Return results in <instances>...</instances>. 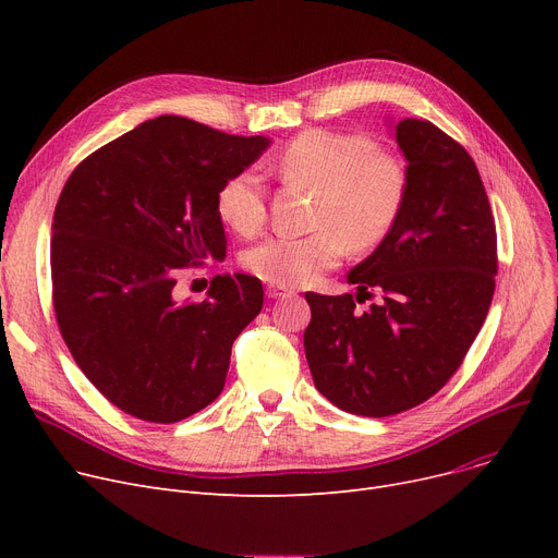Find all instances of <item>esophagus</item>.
<instances>
[{
  "label": "esophagus",
  "instance_id": "1",
  "mask_svg": "<svg viewBox=\"0 0 558 558\" xmlns=\"http://www.w3.org/2000/svg\"><path fill=\"white\" fill-rule=\"evenodd\" d=\"M291 289L289 287H282V284H267V296L269 299H282V296H289Z\"/></svg>",
  "mask_w": 558,
  "mask_h": 558
}]
</instances>
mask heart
<instances>
[{
	"instance_id": "1",
	"label": "heart",
	"mask_w": 558,
	"mask_h": 558,
	"mask_svg": "<svg viewBox=\"0 0 558 558\" xmlns=\"http://www.w3.org/2000/svg\"><path fill=\"white\" fill-rule=\"evenodd\" d=\"M287 183L314 190L312 221L303 238H269L244 253V267L271 284H305L343 257L387 238L407 196L404 162L362 133L310 129L291 140L276 160ZM215 208L238 234L251 238L267 217V198L253 171H240L219 187Z\"/></svg>"
}]
</instances>
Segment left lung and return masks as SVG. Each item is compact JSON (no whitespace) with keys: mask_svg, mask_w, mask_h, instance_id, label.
<instances>
[{"mask_svg":"<svg viewBox=\"0 0 558 558\" xmlns=\"http://www.w3.org/2000/svg\"><path fill=\"white\" fill-rule=\"evenodd\" d=\"M407 160L402 210L348 274L362 294H305L312 320L305 357L316 389L343 412L385 418L407 412L461 366L488 314L497 234L480 171L468 151L427 120L396 124Z\"/></svg>","mask_w":558,"mask_h":558,"instance_id":"obj_1","label":"left lung"}]
</instances>
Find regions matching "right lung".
Masks as SVG:
<instances>
[{
    "instance_id": "obj_1",
    "label": "right lung",
    "mask_w": 558,
    "mask_h": 558,
    "mask_svg": "<svg viewBox=\"0 0 558 558\" xmlns=\"http://www.w3.org/2000/svg\"><path fill=\"white\" fill-rule=\"evenodd\" d=\"M269 146L162 114L72 171L53 210V312L83 375L117 409L179 423L223 389L232 341L259 314L262 282L217 276L175 301V274L226 255L215 198Z\"/></svg>"
}]
</instances>
